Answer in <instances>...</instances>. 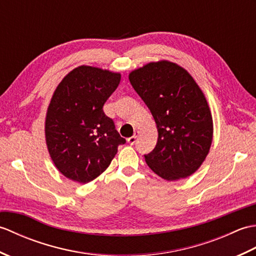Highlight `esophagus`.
Masks as SVG:
<instances>
[{"label": "esophagus", "instance_id": "obj_1", "mask_svg": "<svg viewBox=\"0 0 256 256\" xmlns=\"http://www.w3.org/2000/svg\"><path fill=\"white\" fill-rule=\"evenodd\" d=\"M136 138H138V133H135L133 136H131V138H128V144H131V145H133L135 142H136Z\"/></svg>", "mask_w": 256, "mask_h": 256}]
</instances>
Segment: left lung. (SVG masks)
<instances>
[{
  "label": "left lung",
  "mask_w": 256,
  "mask_h": 256,
  "mask_svg": "<svg viewBox=\"0 0 256 256\" xmlns=\"http://www.w3.org/2000/svg\"><path fill=\"white\" fill-rule=\"evenodd\" d=\"M128 79L158 131L155 148L144 155L146 164L166 180L190 176L208 155L214 133L202 91L187 70L166 60L134 70Z\"/></svg>",
  "instance_id": "obj_1"
}]
</instances>
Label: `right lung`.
Returning a JSON list of instances; mask_svg holds the SVG:
<instances>
[{"instance_id":"1","label":"right lung","mask_w":256,"mask_h":256,"mask_svg":"<svg viewBox=\"0 0 256 256\" xmlns=\"http://www.w3.org/2000/svg\"><path fill=\"white\" fill-rule=\"evenodd\" d=\"M120 80V74L80 66L54 92L45 124L47 148L57 170L74 182L86 184L101 175L126 142L103 112Z\"/></svg>"}]
</instances>
